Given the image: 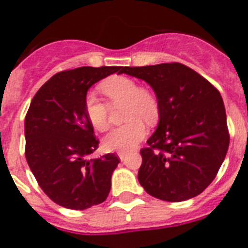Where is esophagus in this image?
<instances>
[{"label": "esophagus", "mask_w": 248, "mask_h": 248, "mask_svg": "<svg viewBox=\"0 0 248 248\" xmlns=\"http://www.w3.org/2000/svg\"><path fill=\"white\" fill-rule=\"evenodd\" d=\"M118 156H119V159L123 161V160L125 159L126 153H125V151H118Z\"/></svg>", "instance_id": "obj_1"}]
</instances>
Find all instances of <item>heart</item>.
I'll use <instances>...</instances> for the list:
<instances>
[{
  "label": "heart",
  "instance_id": "heart-1",
  "mask_svg": "<svg viewBox=\"0 0 248 248\" xmlns=\"http://www.w3.org/2000/svg\"><path fill=\"white\" fill-rule=\"evenodd\" d=\"M100 91L111 105L125 104L124 120L128 122L111 130L105 137L103 145L107 150L129 151L146 135V126L154 125L159 119V103L150 91L140 88L137 80L124 76H113L99 85ZM85 115L89 123L99 131L109 128V105L94 94L84 100Z\"/></svg>",
  "mask_w": 248,
  "mask_h": 248
}]
</instances>
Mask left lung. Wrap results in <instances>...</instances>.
I'll list each match as a JSON object with an SVG mask.
<instances>
[{
  "label": "left lung",
  "mask_w": 248,
  "mask_h": 248,
  "mask_svg": "<svg viewBox=\"0 0 248 248\" xmlns=\"http://www.w3.org/2000/svg\"><path fill=\"white\" fill-rule=\"evenodd\" d=\"M120 73L154 89L159 124L140 154V185L154 198L179 202L198 196L212 183L230 144L221 94L181 63L123 67Z\"/></svg>",
  "instance_id": "obj_1"
}]
</instances>
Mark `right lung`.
<instances>
[{"label":"right lung","mask_w":248,"mask_h":248,"mask_svg":"<svg viewBox=\"0 0 248 248\" xmlns=\"http://www.w3.org/2000/svg\"><path fill=\"white\" fill-rule=\"evenodd\" d=\"M122 67H79L54 74L38 89L25 119L26 160L48 198L71 210H85L108 198L115 154L87 156L98 149L84 100L94 83Z\"/></svg>","instance_id":"obj_1"}]
</instances>
